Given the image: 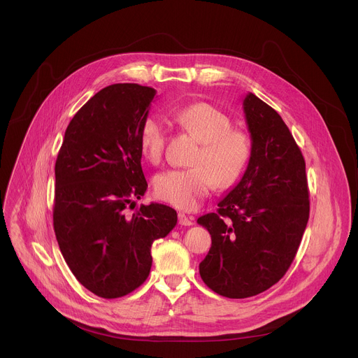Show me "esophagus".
I'll return each instance as SVG.
<instances>
[{
  "label": "esophagus",
  "mask_w": 358,
  "mask_h": 358,
  "mask_svg": "<svg viewBox=\"0 0 358 358\" xmlns=\"http://www.w3.org/2000/svg\"><path fill=\"white\" fill-rule=\"evenodd\" d=\"M178 224L184 225V227H189L194 224V218L192 217H187L184 213L178 214Z\"/></svg>",
  "instance_id": "obj_1"
}]
</instances>
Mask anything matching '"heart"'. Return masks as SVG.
<instances>
[{"label": "heart", "instance_id": "heart-1", "mask_svg": "<svg viewBox=\"0 0 358 358\" xmlns=\"http://www.w3.org/2000/svg\"><path fill=\"white\" fill-rule=\"evenodd\" d=\"M177 120L201 141L189 169H171L155 180L156 195L176 208L191 211L214 185L228 188L243 174L250 160V140L232 130L231 119L208 103H194L178 110ZM167 123L162 115H148L140 127V147L152 164L164 156Z\"/></svg>", "mask_w": 358, "mask_h": 358}]
</instances>
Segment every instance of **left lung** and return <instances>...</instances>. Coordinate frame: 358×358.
<instances>
[{"mask_svg": "<svg viewBox=\"0 0 358 358\" xmlns=\"http://www.w3.org/2000/svg\"><path fill=\"white\" fill-rule=\"evenodd\" d=\"M252 152L241 181L198 218L211 235L199 275L229 299L259 294L292 265L309 221L306 163L279 113L253 93L243 99Z\"/></svg>", "mask_w": 358, "mask_h": 358, "instance_id": "1", "label": "left lung"}]
</instances>
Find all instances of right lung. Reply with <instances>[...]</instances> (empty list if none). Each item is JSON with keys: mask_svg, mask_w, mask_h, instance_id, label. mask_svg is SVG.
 I'll list each match as a JSON object with an SVG mask.
<instances>
[{"mask_svg": "<svg viewBox=\"0 0 358 358\" xmlns=\"http://www.w3.org/2000/svg\"><path fill=\"white\" fill-rule=\"evenodd\" d=\"M156 90L116 83L97 92L71 120L55 164L54 229L75 278L99 297L137 289L151 269V245L177 224L163 203L144 195L140 127Z\"/></svg>", "mask_w": 358, "mask_h": 358, "instance_id": "1", "label": "right lung"}]
</instances>
